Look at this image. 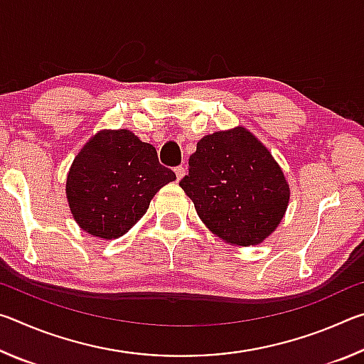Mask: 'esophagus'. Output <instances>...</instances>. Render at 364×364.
Returning <instances> with one entry per match:
<instances>
[{"label": "esophagus", "mask_w": 364, "mask_h": 364, "mask_svg": "<svg viewBox=\"0 0 364 364\" xmlns=\"http://www.w3.org/2000/svg\"><path fill=\"white\" fill-rule=\"evenodd\" d=\"M175 173H176V178L178 180H181V178L186 175V168L183 167V165H178V167L175 168Z\"/></svg>", "instance_id": "34e87169"}]
</instances>
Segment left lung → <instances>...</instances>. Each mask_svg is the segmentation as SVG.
Returning <instances> with one entry per match:
<instances>
[{
	"mask_svg": "<svg viewBox=\"0 0 364 364\" xmlns=\"http://www.w3.org/2000/svg\"><path fill=\"white\" fill-rule=\"evenodd\" d=\"M180 186L200 220L234 245L260 244L289 204V184L279 165L242 127L202 138Z\"/></svg>",
	"mask_w": 364,
	"mask_h": 364,
	"instance_id": "left-lung-1",
	"label": "left lung"
}]
</instances>
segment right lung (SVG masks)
<instances>
[{
  "label": "right lung",
  "mask_w": 364,
  "mask_h": 364,
  "mask_svg": "<svg viewBox=\"0 0 364 364\" xmlns=\"http://www.w3.org/2000/svg\"><path fill=\"white\" fill-rule=\"evenodd\" d=\"M173 170L159 162L156 147L128 130L101 132L86 143L67 176V199L82 230L102 239L125 234L146 213Z\"/></svg>",
  "instance_id": "add662e5"
}]
</instances>
